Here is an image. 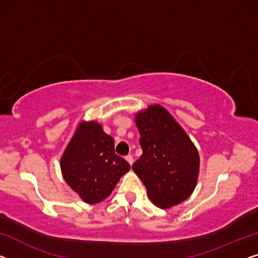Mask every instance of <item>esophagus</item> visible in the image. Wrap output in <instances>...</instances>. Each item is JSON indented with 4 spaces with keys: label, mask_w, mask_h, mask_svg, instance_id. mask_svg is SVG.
<instances>
[{
    "label": "esophagus",
    "mask_w": 258,
    "mask_h": 258,
    "mask_svg": "<svg viewBox=\"0 0 258 258\" xmlns=\"http://www.w3.org/2000/svg\"><path fill=\"white\" fill-rule=\"evenodd\" d=\"M126 161H127V162L131 164V166H132L133 162H134L132 155H127V156H126Z\"/></svg>",
    "instance_id": "1"
}]
</instances>
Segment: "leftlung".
<instances>
[{
    "instance_id": "8db88e82",
    "label": "left lung",
    "mask_w": 258,
    "mask_h": 258,
    "mask_svg": "<svg viewBox=\"0 0 258 258\" xmlns=\"http://www.w3.org/2000/svg\"><path fill=\"white\" fill-rule=\"evenodd\" d=\"M142 155L132 166L151 201L169 209L189 198L197 185L199 154L175 118L160 104L134 114Z\"/></svg>"
}]
</instances>
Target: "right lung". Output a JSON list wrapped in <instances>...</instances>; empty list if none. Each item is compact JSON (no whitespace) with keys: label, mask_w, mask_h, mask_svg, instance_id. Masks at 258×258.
Wrapping results in <instances>:
<instances>
[{"label":"right lung","mask_w":258,"mask_h":258,"mask_svg":"<svg viewBox=\"0 0 258 258\" xmlns=\"http://www.w3.org/2000/svg\"><path fill=\"white\" fill-rule=\"evenodd\" d=\"M63 179L84 203L109 197L131 166L114 153V140L99 122L81 121L60 159Z\"/></svg>","instance_id":"1"}]
</instances>
